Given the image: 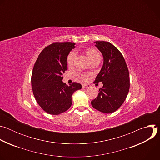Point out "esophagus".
I'll return each instance as SVG.
<instances>
[{
    "label": "esophagus",
    "instance_id": "esophagus-1",
    "mask_svg": "<svg viewBox=\"0 0 160 160\" xmlns=\"http://www.w3.org/2000/svg\"><path fill=\"white\" fill-rule=\"evenodd\" d=\"M90 85L88 84H82V88H88L90 87Z\"/></svg>",
    "mask_w": 160,
    "mask_h": 160
}]
</instances>
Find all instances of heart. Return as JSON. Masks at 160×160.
Masks as SVG:
<instances>
[{
	"label": "heart",
	"mask_w": 160,
	"mask_h": 160,
	"mask_svg": "<svg viewBox=\"0 0 160 160\" xmlns=\"http://www.w3.org/2000/svg\"><path fill=\"white\" fill-rule=\"evenodd\" d=\"M87 56L88 57V58L90 59V60H92L93 59L97 58H100V54L98 52V51L96 49H89L88 50H87ZM76 56V53L75 51H72L70 53V54L68 55V58H67V63L68 65H71L73 64L74 59L75 58ZM88 76V73H82L80 75V77L81 78V79L85 80L87 77Z\"/></svg>",
	"instance_id": "b5f03b06"
}]
</instances>
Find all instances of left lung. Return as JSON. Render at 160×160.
<instances>
[{"label":"left lung","instance_id":"left-lung-1","mask_svg":"<svg viewBox=\"0 0 160 160\" xmlns=\"http://www.w3.org/2000/svg\"><path fill=\"white\" fill-rule=\"evenodd\" d=\"M96 47L103 56V65L95 82H102L98 97L91 101L96 109L104 112L116 111L125 101L130 88L129 72L125 59L112 44L96 41Z\"/></svg>","mask_w":160,"mask_h":160}]
</instances>
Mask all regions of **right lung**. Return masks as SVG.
<instances>
[{
	"label": "right lung",
	"mask_w": 160,
	"mask_h": 160,
	"mask_svg": "<svg viewBox=\"0 0 160 160\" xmlns=\"http://www.w3.org/2000/svg\"><path fill=\"white\" fill-rule=\"evenodd\" d=\"M75 43H53L39 54L32 74V87L35 98L46 112L59 115L69 109L72 95L82 88L80 83L70 86L62 82V74L67 70V57L74 49Z\"/></svg>",
	"instance_id": "1"
}]
</instances>
